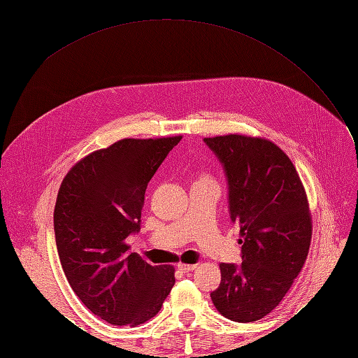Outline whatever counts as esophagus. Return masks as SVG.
<instances>
[{"mask_svg": "<svg viewBox=\"0 0 358 358\" xmlns=\"http://www.w3.org/2000/svg\"><path fill=\"white\" fill-rule=\"evenodd\" d=\"M177 268L181 271V272H191V271H194L196 266L195 264H186V263H180Z\"/></svg>", "mask_w": 358, "mask_h": 358, "instance_id": "esophagus-1", "label": "esophagus"}]
</instances>
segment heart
<instances>
[{"label": "heart", "instance_id": "heart-1", "mask_svg": "<svg viewBox=\"0 0 358 358\" xmlns=\"http://www.w3.org/2000/svg\"><path fill=\"white\" fill-rule=\"evenodd\" d=\"M201 180H206V178H201Z\"/></svg>", "mask_w": 358, "mask_h": 358}]
</instances>
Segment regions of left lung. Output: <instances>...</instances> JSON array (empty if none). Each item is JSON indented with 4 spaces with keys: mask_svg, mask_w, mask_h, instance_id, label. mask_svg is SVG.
I'll use <instances>...</instances> for the list:
<instances>
[{
    "mask_svg": "<svg viewBox=\"0 0 358 358\" xmlns=\"http://www.w3.org/2000/svg\"><path fill=\"white\" fill-rule=\"evenodd\" d=\"M204 143L224 167L231 222L243 245L241 264H220L222 281L210 299L229 320L257 322L280 305L306 262L313 237L306 191L269 140L229 134Z\"/></svg>",
    "mask_w": 358,
    "mask_h": 358,
    "instance_id": "8db88e82",
    "label": "left lung"
}]
</instances>
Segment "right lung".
<instances>
[{
  "label": "right lung",
  "instance_id": "obj_1",
  "mask_svg": "<svg viewBox=\"0 0 358 358\" xmlns=\"http://www.w3.org/2000/svg\"><path fill=\"white\" fill-rule=\"evenodd\" d=\"M180 140H120L80 159L59 186V262L78 299L110 324L146 323L175 285L173 266L144 262L129 252L126 238L140 231L148 183Z\"/></svg>",
  "mask_w": 358,
  "mask_h": 358
}]
</instances>
